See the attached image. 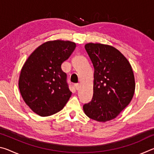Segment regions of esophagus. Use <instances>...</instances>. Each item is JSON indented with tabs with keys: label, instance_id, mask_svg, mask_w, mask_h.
I'll list each match as a JSON object with an SVG mask.
<instances>
[{
	"label": "esophagus",
	"instance_id": "34e87169",
	"mask_svg": "<svg viewBox=\"0 0 154 154\" xmlns=\"http://www.w3.org/2000/svg\"><path fill=\"white\" fill-rule=\"evenodd\" d=\"M75 89H76L77 90H79V88H80L79 83H75Z\"/></svg>",
	"mask_w": 154,
	"mask_h": 154
}]
</instances>
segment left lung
Segmentation results:
<instances>
[{
	"label": "left lung",
	"instance_id": "8db88e82",
	"mask_svg": "<svg viewBox=\"0 0 154 154\" xmlns=\"http://www.w3.org/2000/svg\"><path fill=\"white\" fill-rule=\"evenodd\" d=\"M85 49L92 62L93 97L83 106L85 115L98 122L116 118L128 105L135 90L131 65L113 47L88 43Z\"/></svg>",
	"mask_w": 154,
	"mask_h": 154
}]
</instances>
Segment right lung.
<instances>
[{
  "label": "right lung",
  "instance_id": "add662e5",
  "mask_svg": "<svg viewBox=\"0 0 154 154\" xmlns=\"http://www.w3.org/2000/svg\"><path fill=\"white\" fill-rule=\"evenodd\" d=\"M76 48L71 41H48L38 47L23 66L19 89L26 104L40 116L64 108L71 96L67 75L61 65Z\"/></svg>",
  "mask_w": 154,
  "mask_h": 154
}]
</instances>
